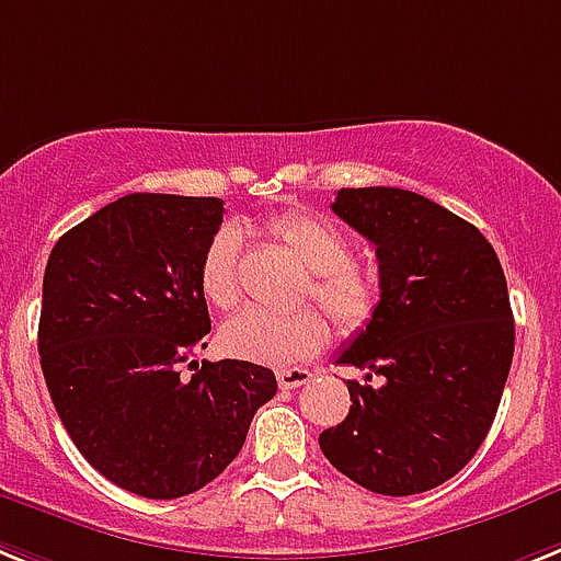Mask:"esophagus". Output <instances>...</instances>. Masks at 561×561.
<instances>
[{"label": "esophagus", "instance_id": "esophagus-1", "mask_svg": "<svg viewBox=\"0 0 561 561\" xmlns=\"http://www.w3.org/2000/svg\"><path fill=\"white\" fill-rule=\"evenodd\" d=\"M276 382H279L282 390H296L302 388L305 382H310V370L305 368H285L276 374Z\"/></svg>", "mask_w": 561, "mask_h": 561}]
</instances>
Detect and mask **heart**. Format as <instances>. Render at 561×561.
Here are the masks:
<instances>
[{"instance_id":"obj_1","label":"heart","mask_w":561,"mask_h":561,"mask_svg":"<svg viewBox=\"0 0 561 561\" xmlns=\"http://www.w3.org/2000/svg\"><path fill=\"white\" fill-rule=\"evenodd\" d=\"M267 237L290 253L308 273L310 299L345 333L362 331L379 305L374 273L353 262L351 239L328 219L305 210L276 216L267 222ZM239 256L242 237L233 225H222L208 239L199 259V290L216 310L239 302ZM219 345L228 356L271 368H288L310 359L328 345V328L317 313H271L244 308L219 331Z\"/></svg>"}]
</instances>
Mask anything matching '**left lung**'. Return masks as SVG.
<instances>
[{"label":"left lung","instance_id":"left-lung-1","mask_svg":"<svg viewBox=\"0 0 561 561\" xmlns=\"http://www.w3.org/2000/svg\"><path fill=\"white\" fill-rule=\"evenodd\" d=\"M331 208L376 248L382 294L339 356L368 376L347 382L351 411L319 448L374 493L431 491L473 459L496 416L516 339L505 273L479 228L413 191L342 187Z\"/></svg>","mask_w":561,"mask_h":561}]
</instances>
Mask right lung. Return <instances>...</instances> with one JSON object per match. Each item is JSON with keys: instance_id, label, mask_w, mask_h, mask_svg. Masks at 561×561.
Wrapping results in <instances>:
<instances>
[{"instance_id": "add662e5", "label": "right lung", "mask_w": 561, "mask_h": 561, "mask_svg": "<svg viewBox=\"0 0 561 561\" xmlns=\"http://www.w3.org/2000/svg\"><path fill=\"white\" fill-rule=\"evenodd\" d=\"M222 214L216 196L128 193L70 228L45 267L39 356L54 408L79 454L136 496L214 482L276 397L262 365L191 362L208 347L199 259Z\"/></svg>"}]
</instances>
